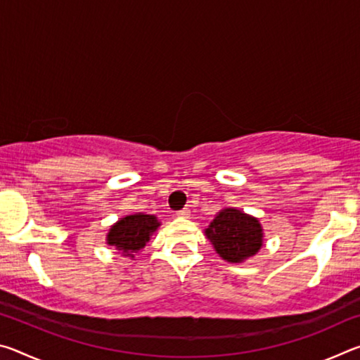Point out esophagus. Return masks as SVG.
I'll return each mask as SVG.
<instances>
[{
    "label": "esophagus",
    "mask_w": 360,
    "mask_h": 360,
    "mask_svg": "<svg viewBox=\"0 0 360 360\" xmlns=\"http://www.w3.org/2000/svg\"><path fill=\"white\" fill-rule=\"evenodd\" d=\"M176 216H178V217H188V216H191V210L182 208L179 211H176Z\"/></svg>",
    "instance_id": "obj_1"
}]
</instances>
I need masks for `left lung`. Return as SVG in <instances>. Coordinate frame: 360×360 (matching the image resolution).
Returning <instances> with one entry per match:
<instances>
[{
  "label": "left lung",
  "instance_id": "left-lung-1",
  "mask_svg": "<svg viewBox=\"0 0 360 360\" xmlns=\"http://www.w3.org/2000/svg\"><path fill=\"white\" fill-rule=\"evenodd\" d=\"M262 227L257 219L238 210L227 208L216 216L206 229V236L227 262H243L262 248Z\"/></svg>",
  "mask_w": 360,
  "mask_h": 360
}]
</instances>
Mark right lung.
Here are the masks:
<instances>
[{"instance_id": "right-lung-1", "label": "right lung", "mask_w": 360, "mask_h": 360, "mask_svg": "<svg viewBox=\"0 0 360 360\" xmlns=\"http://www.w3.org/2000/svg\"><path fill=\"white\" fill-rule=\"evenodd\" d=\"M160 222L150 214H131L112 225L108 233V245L115 246L125 255L141 251L148 245L150 235L157 230Z\"/></svg>"}]
</instances>
